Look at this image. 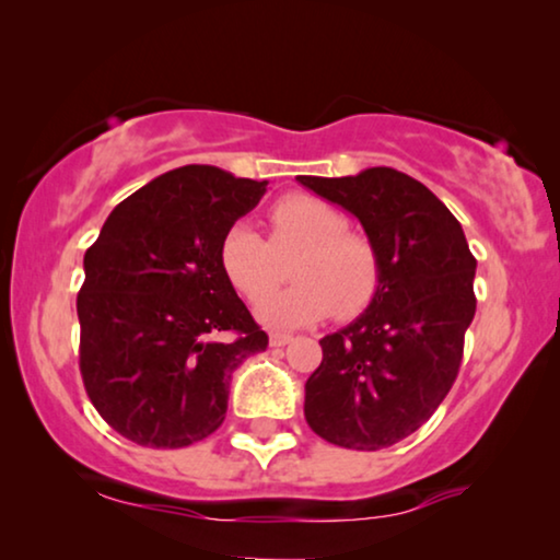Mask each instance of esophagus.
Returning a JSON list of instances; mask_svg holds the SVG:
<instances>
[{
    "instance_id": "obj_1",
    "label": "esophagus",
    "mask_w": 560,
    "mask_h": 560,
    "mask_svg": "<svg viewBox=\"0 0 560 560\" xmlns=\"http://www.w3.org/2000/svg\"><path fill=\"white\" fill-rule=\"evenodd\" d=\"M285 343H290V334H272L270 336V347H285Z\"/></svg>"
}]
</instances>
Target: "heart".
I'll use <instances>...</instances> for the list:
<instances>
[{
    "label": "heart",
    "instance_id": "b5f03b06",
    "mask_svg": "<svg viewBox=\"0 0 560 560\" xmlns=\"http://www.w3.org/2000/svg\"><path fill=\"white\" fill-rule=\"evenodd\" d=\"M270 240L236 221L221 240L219 259L226 278L247 301L259 298L284 277L281 257L298 250L291 264L296 282L257 305L267 326L298 328L336 313L354 318L380 290V255L364 234L349 232V221L336 206L316 196L280 198L270 211Z\"/></svg>",
    "mask_w": 560,
    "mask_h": 560
}]
</instances>
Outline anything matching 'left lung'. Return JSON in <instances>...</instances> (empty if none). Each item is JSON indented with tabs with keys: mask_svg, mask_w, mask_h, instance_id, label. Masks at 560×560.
Returning a JSON list of instances; mask_svg holds the SVG:
<instances>
[{
	"mask_svg": "<svg viewBox=\"0 0 560 560\" xmlns=\"http://www.w3.org/2000/svg\"><path fill=\"white\" fill-rule=\"evenodd\" d=\"M298 183L357 217L382 267L370 308L320 339L305 420L334 446L387 448L416 433L454 385L477 311V259L454 213L395 167Z\"/></svg>",
	"mask_w": 560,
	"mask_h": 560,
	"instance_id": "obj_1",
	"label": "left lung"
}]
</instances>
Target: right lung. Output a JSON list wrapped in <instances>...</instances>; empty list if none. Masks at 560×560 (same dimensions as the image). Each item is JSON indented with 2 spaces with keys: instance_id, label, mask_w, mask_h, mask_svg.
I'll return each instance as SVG.
<instances>
[{
  "instance_id": "obj_1",
  "label": "right lung",
  "mask_w": 560,
  "mask_h": 560,
  "mask_svg": "<svg viewBox=\"0 0 560 560\" xmlns=\"http://www.w3.org/2000/svg\"><path fill=\"white\" fill-rule=\"evenodd\" d=\"M265 190L213 165L178 167L125 198L83 255V387L125 439L203 441L224 423L236 366L267 349L219 259L226 229Z\"/></svg>"
}]
</instances>
